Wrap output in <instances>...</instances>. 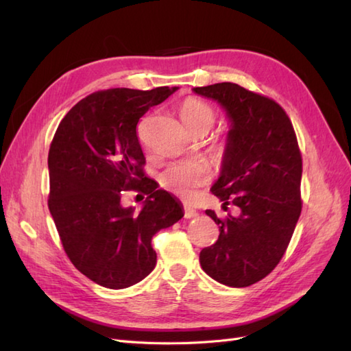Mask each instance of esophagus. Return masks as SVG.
Returning <instances> with one entry per match:
<instances>
[{
    "label": "esophagus",
    "mask_w": 351,
    "mask_h": 351,
    "mask_svg": "<svg viewBox=\"0 0 351 351\" xmlns=\"http://www.w3.org/2000/svg\"><path fill=\"white\" fill-rule=\"evenodd\" d=\"M196 215H197V213H196L195 208H191L189 205L184 206V217L185 219H193V217H196Z\"/></svg>",
    "instance_id": "obj_1"
}]
</instances>
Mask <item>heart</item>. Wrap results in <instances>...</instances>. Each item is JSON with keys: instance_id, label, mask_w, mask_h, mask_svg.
I'll use <instances>...</instances> for the list:
<instances>
[{"instance_id": "b5f03b06", "label": "heart", "mask_w": 351, "mask_h": 351, "mask_svg": "<svg viewBox=\"0 0 351 351\" xmlns=\"http://www.w3.org/2000/svg\"><path fill=\"white\" fill-rule=\"evenodd\" d=\"M182 122L193 132L210 131L215 122L214 110L199 99H185L180 107ZM210 166L202 160H184L171 162L164 169L158 181L162 189L176 196L190 199L196 195L197 189L210 181Z\"/></svg>"}]
</instances>
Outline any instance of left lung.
Wrapping results in <instances>:
<instances>
[{
  "label": "left lung",
  "instance_id": "8db88e82",
  "mask_svg": "<svg viewBox=\"0 0 351 351\" xmlns=\"http://www.w3.org/2000/svg\"><path fill=\"white\" fill-rule=\"evenodd\" d=\"M219 104L229 131L211 191L240 214L217 223L220 235L200 252L202 270L223 285L250 287L279 264L302 213V155L285 111L273 99L234 83L195 87Z\"/></svg>",
  "mask_w": 351,
  "mask_h": 351
}]
</instances>
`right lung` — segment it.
Wrapping results in <instances>:
<instances>
[{
	"instance_id": "add662e5",
	"label": "right lung",
	"mask_w": 351,
	"mask_h": 351,
	"mask_svg": "<svg viewBox=\"0 0 351 351\" xmlns=\"http://www.w3.org/2000/svg\"><path fill=\"white\" fill-rule=\"evenodd\" d=\"M176 90L92 93L71 108L52 138L49 213L72 264L101 287L143 280L156 264L152 237L184 217L180 199L145 176L136 131L138 119ZM125 189L147 193L141 210L121 205Z\"/></svg>"
}]
</instances>
